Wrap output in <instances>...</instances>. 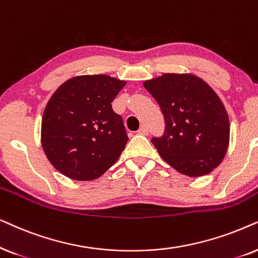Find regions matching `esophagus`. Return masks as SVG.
I'll use <instances>...</instances> for the list:
<instances>
[{
    "mask_svg": "<svg viewBox=\"0 0 258 258\" xmlns=\"http://www.w3.org/2000/svg\"><path fill=\"white\" fill-rule=\"evenodd\" d=\"M138 133H139V135H143V136L149 135V128H147V127H146L145 125H143V126L140 127V128L138 130Z\"/></svg>",
    "mask_w": 258,
    "mask_h": 258,
    "instance_id": "34e87169",
    "label": "esophagus"
}]
</instances>
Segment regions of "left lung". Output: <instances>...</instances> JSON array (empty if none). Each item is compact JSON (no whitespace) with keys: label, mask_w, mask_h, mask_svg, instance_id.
<instances>
[{"label":"left lung","mask_w":258,"mask_h":258,"mask_svg":"<svg viewBox=\"0 0 258 258\" xmlns=\"http://www.w3.org/2000/svg\"><path fill=\"white\" fill-rule=\"evenodd\" d=\"M165 119V131L151 142L161 158L188 177L210 173L229 146L224 105L207 82L191 74H164L144 82Z\"/></svg>","instance_id":"left-lung-1"}]
</instances>
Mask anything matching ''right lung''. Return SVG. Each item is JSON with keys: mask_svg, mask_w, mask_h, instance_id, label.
<instances>
[{"mask_svg": "<svg viewBox=\"0 0 258 258\" xmlns=\"http://www.w3.org/2000/svg\"><path fill=\"white\" fill-rule=\"evenodd\" d=\"M125 85L108 75H81L51 95L43 112L41 143L59 172L74 180H93L118 160L128 137L112 101Z\"/></svg>", "mask_w": 258, "mask_h": 258, "instance_id": "add662e5", "label": "right lung"}]
</instances>
